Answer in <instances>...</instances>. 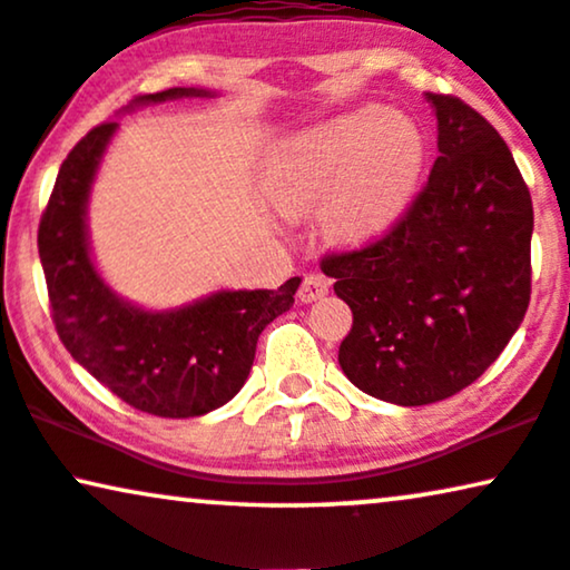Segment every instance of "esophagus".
Returning <instances> with one entry per match:
<instances>
[{
  "label": "esophagus",
  "instance_id": "esophagus-1",
  "mask_svg": "<svg viewBox=\"0 0 570 570\" xmlns=\"http://www.w3.org/2000/svg\"><path fill=\"white\" fill-rule=\"evenodd\" d=\"M326 294H328V278L323 276V273H307V276L302 278L297 297L302 302H315L326 297Z\"/></svg>",
  "mask_w": 570,
  "mask_h": 570
}]
</instances>
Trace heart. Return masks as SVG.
<instances>
[{"instance_id": "b5f03b06", "label": "heart", "mask_w": 570, "mask_h": 570, "mask_svg": "<svg viewBox=\"0 0 570 570\" xmlns=\"http://www.w3.org/2000/svg\"><path fill=\"white\" fill-rule=\"evenodd\" d=\"M423 163L417 128L384 107H360L297 134L278 149L271 197L286 215L321 206L331 239H376L413 197Z\"/></svg>"}]
</instances>
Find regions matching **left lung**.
<instances>
[{
  "label": "left lung",
  "instance_id": "obj_1",
  "mask_svg": "<svg viewBox=\"0 0 570 570\" xmlns=\"http://www.w3.org/2000/svg\"><path fill=\"white\" fill-rule=\"evenodd\" d=\"M439 157L384 234L323 255L352 309L338 365L394 405L471 386L508 347L531 299L534 207L505 139L452 94L429 91Z\"/></svg>",
  "mask_w": 570,
  "mask_h": 570
}]
</instances>
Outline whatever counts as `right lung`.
I'll list each match as a JSON object with an SVG mask.
<instances>
[{
	"label": "right lung",
	"mask_w": 570,
	"mask_h": 570,
	"mask_svg": "<svg viewBox=\"0 0 570 570\" xmlns=\"http://www.w3.org/2000/svg\"><path fill=\"white\" fill-rule=\"evenodd\" d=\"M207 97L199 89L141 94L134 102ZM118 124L94 126L70 149L41 213L39 257L57 336L99 384L141 413L194 417L226 405L249 376L257 336L294 305L299 278L276 292H218L173 313H144L102 284L86 247V197Z\"/></svg>",
	"instance_id": "1"
}]
</instances>
